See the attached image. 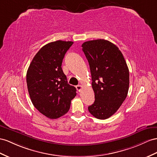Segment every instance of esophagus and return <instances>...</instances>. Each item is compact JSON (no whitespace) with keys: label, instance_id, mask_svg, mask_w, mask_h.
<instances>
[{"label":"esophagus","instance_id":"esophagus-1","mask_svg":"<svg viewBox=\"0 0 157 157\" xmlns=\"http://www.w3.org/2000/svg\"><path fill=\"white\" fill-rule=\"evenodd\" d=\"M76 89H77V90L78 91H80L82 90V86H80V85H78V86H76Z\"/></svg>","mask_w":157,"mask_h":157}]
</instances>
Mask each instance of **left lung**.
<instances>
[{
    "instance_id": "1",
    "label": "left lung",
    "mask_w": 157,
    "mask_h": 157,
    "mask_svg": "<svg viewBox=\"0 0 157 157\" xmlns=\"http://www.w3.org/2000/svg\"><path fill=\"white\" fill-rule=\"evenodd\" d=\"M82 50L89 62L95 101L88 107L99 119L113 115L126 99L129 86V71L117 46L103 39L85 42Z\"/></svg>"
}]
</instances>
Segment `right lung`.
<instances>
[{"label":"right lung","instance_id":"1","mask_svg":"<svg viewBox=\"0 0 157 157\" xmlns=\"http://www.w3.org/2000/svg\"><path fill=\"white\" fill-rule=\"evenodd\" d=\"M71 41L58 40L44 46L35 55L26 74L28 90L34 106L50 119H57L69 111L76 95L62 69Z\"/></svg>","mask_w":157,"mask_h":157}]
</instances>
